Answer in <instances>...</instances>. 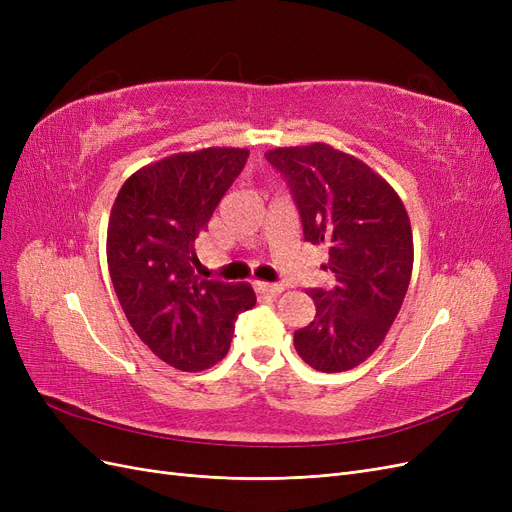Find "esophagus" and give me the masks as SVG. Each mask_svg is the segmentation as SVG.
Here are the masks:
<instances>
[{
    "instance_id": "esophagus-1",
    "label": "esophagus",
    "mask_w": 512,
    "mask_h": 512,
    "mask_svg": "<svg viewBox=\"0 0 512 512\" xmlns=\"http://www.w3.org/2000/svg\"><path fill=\"white\" fill-rule=\"evenodd\" d=\"M256 290L260 294H269V297H277V294L284 292L282 284H267V282H256Z\"/></svg>"
}]
</instances>
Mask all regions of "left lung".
I'll use <instances>...</instances> for the list:
<instances>
[{"label":"left lung","instance_id":"obj_1","mask_svg":"<svg viewBox=\"0 0 512 512\" xmlns=\"http://www.w3.org/2000/svg\"><path fill=\"white\" fill-rule=\"evenodd\" d=\"M265 158L288 181L309 243L329 247L331 290L314 288L316 318L294 331L301 359L324 374L367 361L406 299L414 243L391 183L327 143L275 147Z\"/></svg>","mask_w":512,"mask_h":512}]
</instances>
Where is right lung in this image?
I'll return each mask as SVG.
<instances>
[{
  "label": "right lung",
  "instance_id": "right-lung-1",
  "mask_svg": "<svg viewBox=\"0 0 512 512\" xmlns=\"http://www.w3.org/2000/svg\"><path fill=\"white\" fill-rule=\"evenodd\" d=\"M250 151L207 147L138 168L115 198L106 262L123 314L143 344L181 371L224 359L235 320L252 309L250 284L200 280L194 241Z\"/></svg>",
  "mask_w": 512,
  "mask_h": 512
}]
</instances>
